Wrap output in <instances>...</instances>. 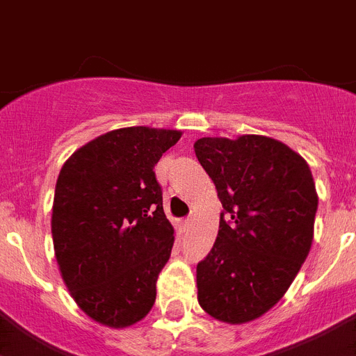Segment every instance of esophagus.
Wrapping results in <instances>:
<instances>
[{
	"label": "esophagus",
	"mask_w": 356,
	"mask_h": 356,
	"mask_svg": "<svg viewBox=\"0 0 356 356\" xmlns=\"http://www.w3.org/2000/svg\"><path fill=\"white\" fill-rule=\"evenodd\" d=\"M190 224H192V215H188L186 219H183V226H184V228H188Z\"/></svg>",
	"instance_id": "34e87169"
}]
</instances>
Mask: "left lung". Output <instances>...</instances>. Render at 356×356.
Returning a JSON list of instances; mask_svg holds the SVG:
<instances>
[{
	"mask_svg": "<svg viewBox=\"0 0 356 356\" xmlns=\"http://www.w3.org/2000/svg\"><path fill=\"white\" fill-rule=\"evenodd\" d=\"M193 148L222 204L217 241L197 264V298L217 321H255L284 297L312 248V170L264 136L202 137Z\"/></svg>",
	"mask_w": 356,
	"mask_h": 356,
	"instance_id": "obj_1",
	"label": "left lung"
}]
</instances>
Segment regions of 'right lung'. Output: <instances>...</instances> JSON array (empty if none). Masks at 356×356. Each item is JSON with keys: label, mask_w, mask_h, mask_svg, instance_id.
I'll return each instance as SVG.
<instances>
[{"label": "right lung", "mask_w": 356, "mask_h": 356, "mask_svg": "<svg viewBox=\"0 0 356 356\" xmlns=\"http://www.w3.org/2000/svg\"><path fill=\"white\" fill-rule=\"evenodd\" d=\"M177 130L119 128L86 143L59 172L52 206L56 259L86 315L127 327L148 315L173 228L155 179Z\"/></svg>", "instance_id": "obj_1"}]
</instances>
